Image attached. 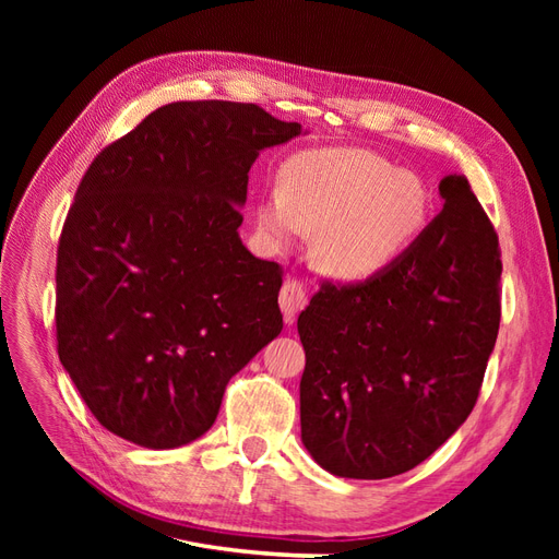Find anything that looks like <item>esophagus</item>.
<instances>
[{"label":"esophagus","mask_w":559,"mask_h":559,"mask_svg":"<svg viewBox=\"0 0 559 559\" xmlns=\"http://www.w3.org/2000/svg\"><path fill=\"white\" fill-rule=\"evenodd\" d=\"M308 306V292L306 284L298 280H286L282 292H280V308L284 312V321L286 324H294L296 314Z\"/></svg>","instance_id":"34e87169"}]
</instances>
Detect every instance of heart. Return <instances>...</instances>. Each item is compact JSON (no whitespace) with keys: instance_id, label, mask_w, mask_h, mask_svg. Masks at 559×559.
<instances>
[{"instance_id":"obj_1","label":"heart","mask_w":559,"mask_h":559,"mask_svg":"<svg viewBox=\"0 0 559 559\" xmlns=\"http://www.w3.org/2000/svg\"><path fill=\"white\" fill-rule=\"evenodd\" d=\"M431 218V193L417 175L368 148L302 151L267 189L259 226L286 245L319 230L314 263L337 277H368L399 259Z\"/></svg>"}]
</instances>
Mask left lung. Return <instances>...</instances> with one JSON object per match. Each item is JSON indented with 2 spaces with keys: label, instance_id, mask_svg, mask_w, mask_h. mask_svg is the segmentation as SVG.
Returning <instances> with one entry per match:
<instances>
[{
  "label": "left lung",
  "instance_id": "1",
  "mask_svg": "<svg viewBox=\"0 0 559 559\" xmlns=\"http://www.w3.org/2000/svg\"><path fill=\"white\" fill-rule=\"evenodd\" d=\"M443 212L380 273L321 280L298 314L300 436L333 476L415 468L478 401L501 321L499 238L464 175Z\"/></svg>",
  "mask_w": 559,
  "mask_h": 559
}]
</instances>
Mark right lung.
<instances>
[{"instance_id":"right-lung-1","label":"right lung","mask_w":559,"mask_h":559,"mask_svg":"<svg viewBox=\"0 0 559 559\" xmlns=\"http://www.w3.org/2000/svg\"><path fill=\"white\" fill-rule=\"evenodd\" d=\"M296 134L259 105L173 103L83 175L58 242L56 337L107 431L151 450L195 441L280 335L282 265L238 228L251 163Z\"/></svg>"}]
</instances>
